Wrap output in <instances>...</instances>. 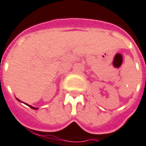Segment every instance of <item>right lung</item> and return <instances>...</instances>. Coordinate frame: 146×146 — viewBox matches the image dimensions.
<instances>
[{"mask_svg":"<svg viewBox=\"0 0 146 146\" xmlns=\"http://www.w3.org/2000/svg\"><path fill=\"white\" fill-rule=\"evenodd\" d=\"M17 100H18V99H17ZM19 100V101H20L19 100ZM30 106L31 108H32L33 110H37V108H34V107H33V106Z\"/></svg>","mask_w":146,"mask_h":146,"instance_id":"add662e5","label":"right lung"}]
</instances>
